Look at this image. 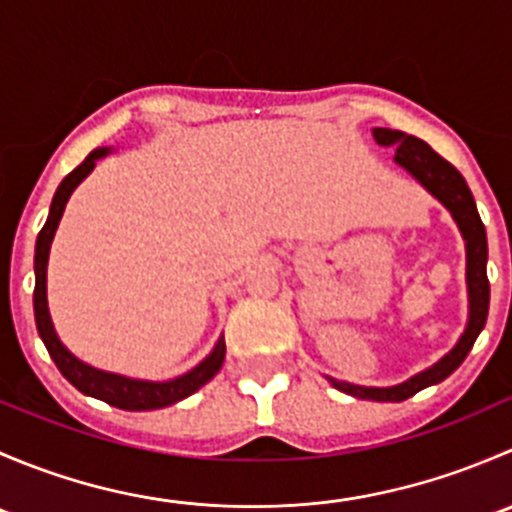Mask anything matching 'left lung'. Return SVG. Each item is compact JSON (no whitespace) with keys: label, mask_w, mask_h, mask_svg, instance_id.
Here are the masks:
<instances>
[{"label":"left lung","mask_w":512,"mask_h":512,"mask_svg":"<svg viewBox=\"0 0 512 512\" xmlns=\"http://www.w3.org/2000/svg\"><path fill=\"white\" fill-rule=\"evenodd\" d=\"M374 138L379 146H399L396 148V163L404 165L416 180H421V185H426V188L451 210L458 227H461L468 252L466 275L468 297H471V319H468L466 332H463L461 342L453 347V352H448L438 364H433L431 369L416 374L414 379L404 381V384L399 386H389V389H369V386H354L347 384V381L329 379L339 391L352 394L356 399L406 401L409 396L426 389V386L438 384V381H443L446 376H451L453 371L463 364V359H466L468 352L473 349V344H476L480 329L485 327L490 304V282L488 272H485V262H488V240H485V227L478 215L471 188H468L463 175L456 170V165H451L446 158L438 156V153L433 151L428 143H423L421 138L406 136V133L401 131L374 128Z\"/></svg>","instance_id":"obj_1"}]
</instances>
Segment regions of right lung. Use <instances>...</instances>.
Wrapping results in <instances>:
<instances>
[{
	"label": "right lung",
	"instance_id": "1",
	"mask_svg": "<svg viewBox=\"0 0 512 512\" xmlns=\"http://www.w3.org/2000/svg\"><path fill=\"white\" fill-rule=\"evenodd\" d=\"M108 148L94 151L79 168L71 170L61 185L56 188L54 200H51L49 218H46L44 227H41L39 237H36V252H34V317H36V329H39V337L44 342L46 352H49L54 364L59 366L61 374L81 391V394H89L94 399L106 401V404L116 406L123 411H151V409H163V406L175 404V401L185 399V396L195 394L203 384H208L215 374L220 371L225 359V342L220 339L215 352L203 361V364L195 366L188 374L178 376L173 381H163V384H153V381H133L126 376L106 374V371H98L94 366H86L84 361H79L76 356H71L64 349V344L59 342L54 332V324H51L49 307H46V262H49V247L54 240L56 225H59L61 215H64L66 200L74 193L76 185L86 178V175L94 170L96 160L106 156Z\"/></svg>",
	"mask_w": 512,
	"mask_h": 512
}]
</instances>
